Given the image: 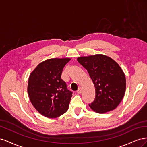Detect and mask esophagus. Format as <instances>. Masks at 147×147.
Segmentation results:
<instances>
[{
  "label": "esophagus",
  "mask_w": 147,
  "mask_h": 147,
  "mask_svg": "<svg viewBox=\"0 0 147 147\" xmlns=\"http://www.w3.org/2000/svg\"><path fill=\"white\" fill-rule=\"evenodd\" d=\"M77 94H81L82 93V88L80 87L78 89V90L77 91Z\"/></svg>",
  "instance_id": "34e87169"
}]
</instances>
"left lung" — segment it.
Segmentation results:
<instances>
[{"label": "left lung", "instance_id": "1", "mask_svg": "<svg viewBox=\"0 0 147 147\" xmlns=\"http://www.w3.org/2000/svg\"><path fill=\"white\" fill-rule=\"evenodd\" d=\"M78 63L85 68L94 83L96 97L89 104L95 112L104 113L117 107L125 94L126 82L116 61L101 54L81 56Z\"/></svg>", "mask_w": 147, "mask_h": 147}]
</instances>
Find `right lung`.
<instances>
[{"label":"right lung","mask_w":147,"mask_h":147,"mask_svg":"<svg viewBox=\"0 0 147 147\" xmlns=\"http://www.w3.org/2000/svg\"><path fill=\"white\" fill-rule=\"evenodd\" d=\"M70 58H52L40 63L29 75L28 92L29 99L44 117L57 118L67 112L72 92L61 78Z\"/></svg>","instance_id":"obj_1"}]
</instances>
